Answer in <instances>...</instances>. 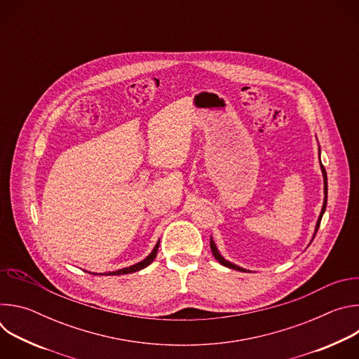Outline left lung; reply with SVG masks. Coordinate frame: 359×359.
Wrapping results in <instances>:
<instances>
[{
    "mask_svg": "<svg viewBox=\"0 0 359 359\" xmlns=\"http://www.w3.org/2000/svg\"><path fill=\"white\" fill-rule=\"evenodd\" d=\"M318 155H320V168H321V173H323V179H324V203H323V208H321V213H320V216H318V220H317V223H316L314 234H313V237H311L310 244L313 243V240H314V237H316V234H317V231H318V227H320L321 219H323L324 212H325V209H327V197H328V196H327V194H328L327 172H325V169H324V166H323V163H321V149H320V144H318ZM310 244H309V245H310ZM210 248H212V252H213V255H215V259H216L222 266H224V267H227V269L237 270V271H243V273H251V270L243 269V267H240V266H237V264H234V263H231V262L226 260V259L223 257V255L220 254V251H219V248H217V245H216V243H215V240H213V237H212V236H210Z\"/></svg>",
    "mask_w": 359,
    "mask_h": 359,
    "instance_id": "left-lung-1",
    "label": "left lung"
}]
</instances>
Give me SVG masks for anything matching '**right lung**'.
I'll return each mask as SVG.
<instances>
[{
  "label": "right lung",
  "mask_w": 359,
  "mask_h": 359,
  "mask_svg": "<svg viewBox=\"0 0 359 359\" xmlns=\"http://www.w3.org/2000/svg\"><path fill=\"white\" fill-rule=\"evenodd\" d=\"M159 244H161V240H158L156 245L153 247V250L150 251V254L147 255L146 259H143L142 262L133 264V266H129V267H125V269H121V270H116V271H108V273H92L93 276H122V274H129V273H136V271H140L143 269H146L153 260L156 259V254H158V248H159Z\"/></svg>",
  "instance_id": "1"
}]
</instances>
